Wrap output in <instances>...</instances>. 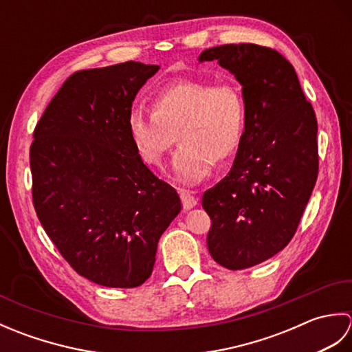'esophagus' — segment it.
Instances as JSON below:
<instances>
[{"label":"esophagus","mask_w":352,"mask_h":352,"mask_svg":"<svg viewBox=\"0 0 352 352\" xmlns=\"http://www.w3.org/2000/svg\"><path fill=\"white\" fill-rule=\"evenodd\" d=\"M180 192V198H182V203H183V207H184V210H189V208H192V207H195L197 206V198L192 195V192L190 190H186V189H180L178 190Z\"/></svg>","instance_id":"esophagus-1"}]
</instances>
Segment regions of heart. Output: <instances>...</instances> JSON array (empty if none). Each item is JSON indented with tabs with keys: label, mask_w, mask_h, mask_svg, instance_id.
Here are the masks:
<instances>
[{
	"label": "heart",
	"mask_w": 352,
	"mask_h": 352,
	"mask_svg": "<svg viewBox=\"0 0 352 352\" xmlns=\"http://www.w3.org/2000/svg\"><path fill=\"white\" fill-rule=\"evenodd\" d=\"M126 129L139 157L149 166H160L174 144L175 177L195 183L210 172L214 160H227L241 146L246 129V101L233 81L218 83L183 80L160 89L154 110L133 107Z\"/></svg>",
	"instance_id": "obj_1"
}]
</instances>
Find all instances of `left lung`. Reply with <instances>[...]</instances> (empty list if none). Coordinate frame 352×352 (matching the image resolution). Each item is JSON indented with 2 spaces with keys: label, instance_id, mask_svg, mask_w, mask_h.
I'll return each instance as SVG.
<instances>
[{
  "label": "left lung",
  "instance_id": "1",
  "mask_svg": "<svg viewBox=\"0 0 352 352\" xmlns=\"http://www.w3.org/2000/svg\"><path fill=\"white\" fill-rule=\"evenodd\" d=\"M234 74L246 101V129L226 178L204 192L207 248L239 271L271 258L295 236L319 170L318 121L295 68L278 51L228 43L201 52Z\"/></svg>",
  "mask_w": 352,
  "mask_h": 352
}]
</instances>
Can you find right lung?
Wrapping results in <instances>:
<instances>
[{
	"label": "right lung",
	"instance_id": "right-lung-1",
	"mask_svg": "<svg viewBox=\"0 0 352 352\" xmlns=\"http://www.w3.org/2000/svg\"><path fill=\"white\" fill-rule=\"evenodd\" d=\"M159 71L125 62L74 72L45 109L30 146L37 218L62 257L106 287H138L182 210L177 190L139 157L126 118Z\"/></svg>",
	"mask_w": 352,
	"mask_h": 352
}]
</instances>
